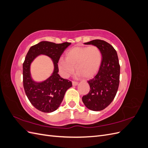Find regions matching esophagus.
Instances as JSON below:
<instances>
[{"label": "esophagus", "mask_w": 148, "mask_h": 148, "mask_svg": "<svg viewBox=\"0 0 148 148\" xmlns=\"http://www.w3.org/2000/svg\"><path fill=\"white\" fill-rule=\"evenodd\" d=\"M78 84V82H72L73 86H77Z\"/></svg>", "instance_id": "obj_1"}]
</instances>
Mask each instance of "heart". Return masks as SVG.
Here are the masks:
<instances>
[{
  "mask_svg": "<svg viewBox=\"0 0 148 148\" xmlns=\"http://www.w3.org/2000/svg\"><path fill=\"white\" fill-rule=\"evenodd\" d=\"M102 59L101 51L96 46L74 47L66 52L65 59H60L58 66L61 75L64 77L72 73L75 66L78 76L89 78L99 71Z\"/></svg>",
  "mask_w": 148,
  "mask_h": 148,
  "instance_id": "obj_1",
  "label": "heart"
}]
</instances>
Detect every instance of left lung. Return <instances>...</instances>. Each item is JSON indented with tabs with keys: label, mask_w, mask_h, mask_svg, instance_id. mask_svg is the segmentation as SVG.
Masks as SVG:
<instances>
[{
	"label": "left lung",
	"mask_w": 148,
	"mask_h": 148,
	"mask_svg": "<svg viewBox=\"0 0 148 148\" xmlns=\"http://www.w3.org/2000/svg\"><path fill=\"white\" fill-rule=\"evenodd\" d=\"M84 44H92L101 50L102 59L100 69L95 78L88 82L90 91L83 96L87 108L100 111L112 102L117 94L120 79V65L117 53L110 44L103 40L95 39Z\"/></svg>",
	"instance_id": "obj_1"
}]
</instances>
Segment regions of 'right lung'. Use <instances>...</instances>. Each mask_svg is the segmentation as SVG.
<instances>
[{
    "mask_svg": "<svg viewBox=\"0 0 148 148\" xmlns=\"http://www.w3.org/2000/svg\"><path fill=\"white\" fill-rule=\"evenodd\" d=\"M71 43L56 44L49 41H41L31 46L26 54L23 64V87L26 96L36 109L49 113L56 110L63 101L67 89L72 83L64 79L58 74V62L62 53ZM40 55L50 57L54 64V70L47 79L41 82L34 81L31 77L30 67L33 60Z\"/></svg>",
    "mask_w": 148,
    "mask_h": 148,
    "instance_id": "1",
    "label": "right lung"
}]
</instances>
